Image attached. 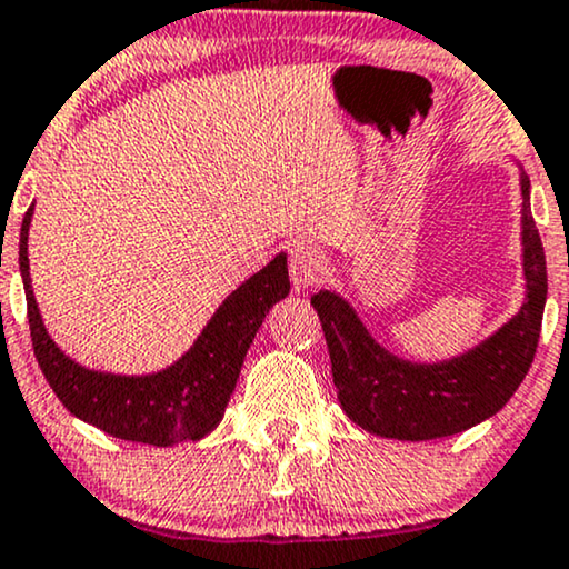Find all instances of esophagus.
<instances>
[{
    "label": "esophagus",
    "instance_id": "34e87169",
    "mask_svg": "<svg viewBox=\"0 0 569 569\" xmlns=\"http://www.w3.org/2000/svg\"><path fill=\"white\" fill-rule=\"evenodd\" d=\"M323 256L311 242H295L290 248V277L298 290H308L321 279Z\"/></svg>",
    "mask_w": 569,
    "mask_h": 569
}]
</instances>
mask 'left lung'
I'll use <instances>...</instances> for the list:
<instances>
[{
	"instance_id": "obj_1",
	"label": "left lung",
	"mask_w": 569,
	"mask_h": 569,
	"mask_svg": "<svg viewBox=\"0 0 569 569\" xmlns=\"http://www.w3.org/2000/svg\"><path fill=\"white\" fill-rule=\"evenodd\" d=\"M520 193L526 302L518 316L462 356L410 363L368 335L342 295H313L311 306L327 337L339 405L360 429L402 441L441 439L473 429L510 402L533 363L546 306V256L530 217L526 172L520 174Z\"/></svg>"
}]
</instances>
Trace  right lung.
I'll list each match as a JSON object with an SVG mask.
<instances>
[{
  "mask_svg": "<svg viewBox=\"0 0 569 569\" xmlns=\"http://www.w3.org/2000/svg\"><path fill=\"white\" fill-rule=\"evenodd\" d=\"M31 217L33 206L20 227V277L26 287L33 356L59 402L109 437L140 445L172 447L180 441H198L217 429L258 327L267 319L269 308L290 292L287 256L279 253L246 279L217 308L193 348L164 371L143 376L104 373L64 356L43 327L28 271Z\"/></svg>",
  "mask_w": 569,
  "mask_h": 569,
  "instance_id": "obj_1",
  "label": "right lung"
}]
</instances>
